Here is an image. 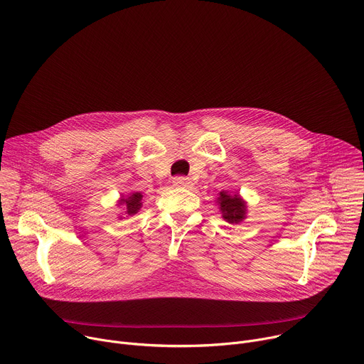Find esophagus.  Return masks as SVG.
I'll use <instances>...</instances> for the list:
<instances>
[{"instance_id":"esophagus-1","label":"esophagus","mask_w":364,"mask_h":364,"mask_svg":"<svg viewBox=\"0 0 364 364\" xmlns=\"http://www.w3.org/2000/svg\"><path fill=\"white\" fill-rule=\"evenodd\" d=\"M173 185H176V186H183V188H189V186L192 185V182L189 181V178L176 176V178H173Z\"/></svg>"}]
</instances>
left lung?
<instances>
[{
	"mask_svg": "<svg viewBox=\"0 0 364 364\" xmlns=\"http://www.w3.org/2000/svg\"><path fill=\"white\" fill-rule=\"evenodd\" d=\"M220 210L223 213V218L231 224H237L246 217V205L245 200L241 199L238 195H228L225 192L220 193L218 198Z\"/></svg>",
	"mask_w": 364,
	"mask_h": 364,
	"instance_id": "1",
	"label": "left lung"
}]
</instances>
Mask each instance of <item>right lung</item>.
Returning a JSON list of instances; mask_svg holds the SVG:
<instances>
[{
	"mask_svg": "<svg viewBox=\"0 0 364 364\" xmlns=\"http://www.w3.org/2000/svg\"><path fill=\"white\" fill-rule=\"evenodd\" d=\"M141 198H143V195L136 192V193L130 195L129 198L123 199V203H121V204H124L126 213L129 215H133V214H136L140 210V207H141Z\"/></svg>",
	"mask_w": 364,
	"mask_h": 364,
	"instance_id": "obj_1",
	"label": "right lung"
}]
</instances>
